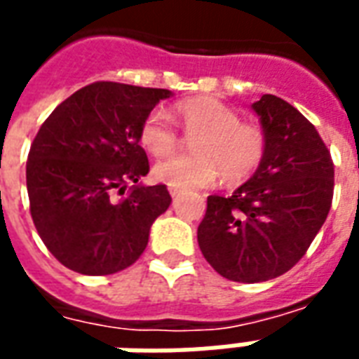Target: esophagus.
<instances>
[{"label": "esophagus", "mask_w": 359, "mask_h": 359, "mask_svg": "<svg viewBox=\"0 0 359 359\" xmlns=\"http://www.w3.org/2000/svg\"><path fill=\"white\" fill-rule=\"evenodd\" d=\"M169 194H171V198H179V196H180V190H179V188L169 187Z\"/></svg>", "instance_id": "esophagus-1"}]
</instances>
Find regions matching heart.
Instances as JSON below:
<instances>
[{"label": "heart", "instance_id": "b5f03b06", "mask_svg": "<svg viewBox=\"0 0 359 359\" xmlns=\"http://www.w3.org/2000/svg\"><path fill=\"white\" fill-rule=\"evenodd\" d=\"M171 118L190 137L194 154L167 159L154 167V177L179 190L213 184L222 172L226 184H240L261 165L266 133L251 121H240L232 106L215 97H190L175 102ZM146 152L165 158L179 144V133L163 112L148 114L139 131Z\"/></svg>", "mask_w": 359, "mask_h": 359}]
</instances>
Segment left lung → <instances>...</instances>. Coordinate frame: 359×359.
<instances>
[{
	"label": "left lung",
	"instance_id": "obj_1",
	"mask_svg": "<svg viewBox=\"0 0 359 359\" xmlns=\"http://www.w3.org/2000/svg\"><path fill=\"white\" fill-rule=\"evenodd\" d=\"M253 112L266 152L232 196H209L198 226L205 261L240 283L274 280L301 261L327 219L335 167L316 127L294 106L262 95Z\"/></svg>",
	"mask_w": 359,
	"mask_h": 359
}]
</instances>
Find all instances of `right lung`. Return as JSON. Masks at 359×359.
<instances>
[{
	"label": "right lung",
	"instance_id": "obj_1",
	"mask_svg": "<svg viewBox=\"0 0 359 359\" xmlns=\"http://www.w3.org/2000/svg\"><path fill=\"white\" fill-rule=\"evenodd\" d=\"M167 89L97 81L53 110L30 146V213L47 249L85 276L126 270L171 205L165 184L144 187L139 131Z\"/></svg>",
	"mask_w": 359,
	"mask_h": 359
}]
</instances>
